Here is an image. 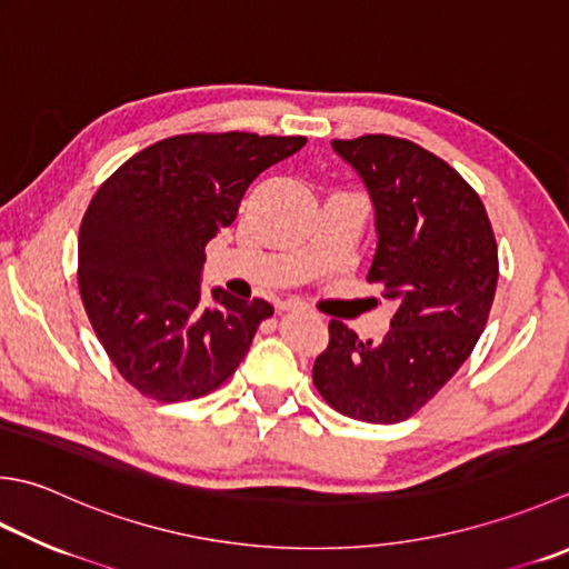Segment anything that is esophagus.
Here are the masks:
<instances>
[{
  "mask_svg": "<svg viewBox=\"0 0 569 569\" xmlns=\"http://www.w3.org/2000/svg\"><path fill=\"white\" fill-rule=\"evenodd\" d=\"M278 310H306V306L298 300H283V303H278Z\"/></svg>",
  "mask_w": 569,
  "mask_h": 569,
  "instance_id": "1",
  "label": "esophagus"
}]
</instances>
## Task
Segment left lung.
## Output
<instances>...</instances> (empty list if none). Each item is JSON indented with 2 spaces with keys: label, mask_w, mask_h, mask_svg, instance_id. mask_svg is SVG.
<instances>
[{
  "label": "left lung",
  "mask_w": 569,
  "mask_h": 569,
  "mask_svg": "<svg viewBox=\"0 0 569 569\" xmlns=\"http://www.w3.org/2000/svg\"><path fill=\"white\" fill-rule=\"evenodd\" d=\"M332 148L372 197L380 239L367 281L397 310L380 342L330 320L313 385L345 417L397 425L459 372L481 338L498 283L493 227L476 189L417 142L360 136Z\"/></svg>",
  "instance_id": "1"
}]
</instances>
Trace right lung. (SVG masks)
Instances as JSON below:
<instances>
[{
  "mask_svg": "<svg viewBox=\"0 0 569 569\" xmlns=\"http://www.w3.org/2000/svg\"><path fill=\"white\" fill-rule=\"evenodd\" d=\"M303 144V136L184 132L136 152L98 187L78 231V291L110 362L142 397H204L247 358L273 306L221 288L204 306V247L231 227L256 177Z\"/></svg>",
  "mask_w": 569,
  "mask_h": 569,
  "instance_id": "add662e5",
  "label": "right lung"
}]
</instances>
